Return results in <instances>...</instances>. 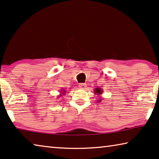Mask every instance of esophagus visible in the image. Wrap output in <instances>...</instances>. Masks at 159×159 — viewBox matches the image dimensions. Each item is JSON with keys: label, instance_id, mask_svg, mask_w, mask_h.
Here are the masks:
<instances>
[{"label": "esophagus", "instance_id": "obj_1", "mask_svg": "<svg viewBox=\"0 0 159 159\" xmlns=\"http://www.w3.org/2000/svg\"><path fill=\"white\" fill-rule=\"evenodd\" d=\"M79 87L80 88V89H84L86 88V84H84V83H81V84H79Z\"/></svg>", "mask_w": 159, "mask_h": 159}]
</instances>
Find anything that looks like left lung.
I'll use <instances>...</instances> for the list:
<instances>
[{
    "label": "left lung",
    "instance_id": "8db88e82",
    "mask_svg": "<svg viewBox=\"0 0 159 159\" xmlns=\"http://www.w3.org/2000/svg\"><path fill=\"white\" fill-rule=\"evenodd\" d=\"M102 93H103V90L101 89V88L97 87V88H96V89H94V93H95V94L97 95L98 97H100L99 99L97 100V101H98V102H100V101H101V95L102 94Z\"/></svg>",
    "mask_w": 159,
    "mask_h": 159
}]
</instances>
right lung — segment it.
Listing matches in <instances>:
<instances>
[{
  "mask_svg": "<svg viewBox=\"0 0 159 159\" xmlns=\"http://www.w3.org/2000/svg\"><path fill=\"white\" fill-rule=\"evenodd\" d=\"M66 90H64L63 89H62L61 91H60V94L57 97L59 98L62 97H63V95L66 94Z\"/></svg>",
  "mask_w": 159,
  "mask_h": 159,
  "instance_id": "obj_1",
  "label": "right lung"
}]
</instances>
